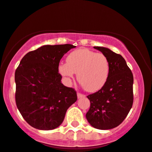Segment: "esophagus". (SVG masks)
Listing matches in <instances>:
<instances>
[{
  "mask_svg": "<svg viewBox=\"0 0 152 152\" xmlns=\"http://www.w3.org/2000/svg\"><path fill=\"white\" fill-rule=\"evenodd\" d=\"M77 97H78V99H80V98H83V97H85L86 95H83V94L80 93H77Z\"/></svg>",
  "mask_w": 152,
  "mask_h": 152,
  "instance_id": "obj_1",
  "label": "esophagus"
}]
</instances>
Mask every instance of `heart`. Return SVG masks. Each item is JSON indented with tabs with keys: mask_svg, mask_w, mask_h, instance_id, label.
<instances>
[{
	"mask_svg": "<svg viewBox=\"0 0 152 152\" xmlns=\"http://www.w3.org/2000/svg\"><path fill=\"white\" fill-rule=\"evenodd\" d=\"M59 72L67 79L77 74V79L88 92L100 90L106 83L109 74V63L102 53L88 49H78L69 54L66 63L59 65Z\"/></svg>",
	"mask_w": 152,
	"mask_h": 152,
	"instance_id": "heart-1",
	"label": "heart"
}]
</instances>
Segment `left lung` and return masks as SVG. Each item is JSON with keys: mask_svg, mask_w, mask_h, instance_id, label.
<instances>
[{"mask_svg": "<svg viewBox=\"0 0 152 152\" xmlns=\"http://www.w3.org/2000/svg\"><path fill=\"white\" fill-rule=\"evenodd\" d=\"M107 57L109 74L99 91L87 96L90 107L86 116L93 127L109 130L119 126L127 116L133 103V76L121 55L104 47L95 46Z\"/></svg>", "mask_w": 152, "mask_h": 152, "instance_id": "1", "label": "left lung"}]
</instances>
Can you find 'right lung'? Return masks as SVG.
<instances>
[{"label":"right lung","mask_w":152,"mask_h":152,"mask_svg":"<svg viewBox=\"0 0 152 152\" xmlns=\"http://www.w3.org/2000/svg\"><path fill=\"white\" fill-rule=\"evenodd\" d=\"M76 46L45 45L24 55L15 71V101L32 127L50 130L59 127L69 107L77 100L74 89L63 85L59 63Z\"/></svg>","instance_id":"obj_1"}]
</instances>
